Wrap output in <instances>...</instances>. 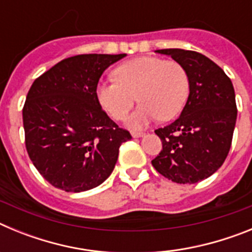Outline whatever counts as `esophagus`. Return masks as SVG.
Wrapping results in <instances>:
<instances>
[{"label": "esophagus", "mask_w": 252, "mask_h": 252, "mask_svg": "<svg viewBox=\"0 0 252 252\" xmlns=\"http://www.w3.org/2000/svg\"><path fill=\"white\" fill-rule=\"evenodd\" d=\"M131 135H132L133 139H137V137L144 136V135H145V132H141V131H132V132H131Z\"/></svg>", "instance_id": "esophagus-1"}]
</instances>
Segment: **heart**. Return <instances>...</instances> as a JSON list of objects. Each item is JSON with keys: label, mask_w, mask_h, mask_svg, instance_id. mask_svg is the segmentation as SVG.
Returning a JSON list of instances; mask_svg holds the SVG:
<instances>
[{"label": "heart", "mask_w": 252, "mask_h": 252, "mask_svg": "<svg viewBox=\"0 0 252 252\" xmlns=\"http://www.w3.org/2000/svg\"><path fill=\"white\" fill-rule=\"evenodd\" d=\"M113 75L115 81L98 83L95 95L116 121L124 120L137 99L139 107L127 119L131 128L145 127L158 117L174 119L188 99V73L175 60L136 58L117 66Z\"/></svg>", "instance_id": "1"}]
</instances>
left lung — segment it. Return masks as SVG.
Masks as SVG:
<instances>
[{
  "label": "left lung",
  "mask_w": 252,
  "mask_h": 252,
  "mask_svg": "<svg viewBox=\"0 0 252 252\" xmlns=\"http://www.w3.org/2000/svg\"><path fill=\"white\" fill-rule=\"evenodd\" d=\"M186 68L189 95L179 119L155 133L162 150L151 161L160 174L179 184L207 179L221 168L232 142L237 108L232 82L206 55L161 49Z\"/></svg>",
  "instance_id": "obj_1"
}]
</instances>
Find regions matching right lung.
Masks as SVG:
<instances>
[{
  "label": "right lung",
  "instance_id": "right-lung-1",
  "mask_svg": "<svg viewBox=\"0 0 252 252\" xmlns=\"http://www.w3.org/2000/svg\"><path fill=\"white\" fill-rule=\"evenodd\" d=\"M126 54L66 58L35 79L22 110L29 157L51 186L86 192L110 177L122 142L131 139L102 110V73Z\"/></svg>",
  "mask_w": 252,
  "mask_h": 252
}]
</instances>
